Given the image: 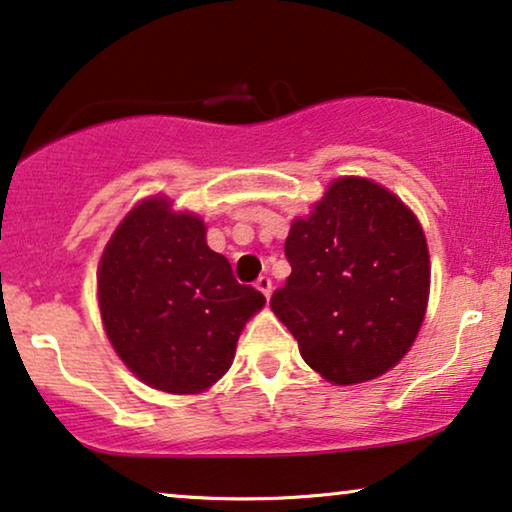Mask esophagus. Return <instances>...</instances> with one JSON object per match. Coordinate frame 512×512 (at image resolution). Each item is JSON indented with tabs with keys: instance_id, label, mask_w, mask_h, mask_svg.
<instances>
[{
	"instance_id": "1",
	"label": "esophagus",
	"mask_w": 512,
	"mask_h": 512,
	"mask_svg": "<svg viewBox=\"0 0 512 512\" xmlns=\"http://www.w3.org/2000/svg\"><path fill=\"white\" fill-rule=\"evenodd\" d=\"M255 287L259 289V292H262L264 296H266V299H269V296H271V278H266V276H259L257 278V282H255Z\"/></svg>"
}]
</instances>
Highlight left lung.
I'll use <instances>...</instances> for the list:
<instances>
[{
	"instance_id": "1",
	"label": "left lung",
	"mask_w": 512,
	"mask_h": 512,
	"mask_svg": "<svg viewBox=\"0 0 512 512\" xmlns=\"http://www.w3.org/2000/svg\"><path fill=\"white\" fill-rule=\"evenodd\" d=\"M285 257L292 273L271 308L326 381L363 384L409 352L430 294V253L398 195L370 179H335L292 223Z\"/></svg>"
}]
</instances>
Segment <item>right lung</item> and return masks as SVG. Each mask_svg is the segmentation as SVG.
Listing matches in <instances>:
<instances>
[{"instance_id":"1","label":"right lung","mask_w":512,"mask_h":512,"mask_svg":"<svg viewBox=\"0 0 512 512\" xmlns=\"http://www.w3.org/2000/svg\"><path fill=\"white\" fill-rule=\"evenodd\" d=\"M264 303L207 246L204 220L174 211L167 197L128 211L98 264V305L114 352L165 393L193 395L216 384Z\"/></svg>"}]
</instances>
